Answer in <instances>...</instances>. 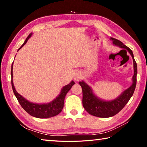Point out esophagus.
<instances>
[{
	"label": "esophagus",
	"mask_w": 147,
	"mask_h": 147,
	"mask_svg": "<svg viewBox=\"0 0 147 147\" xmlns=\"http://www.w3.org/2000/svg\"><path fill=\"white\" fill-rule=\"evenodd\" d=\"M82 74L81 73H80L79 72H78V73H76L75 74V75H74V80L76 81H79L80 80L82 79Z\"/></svg>",
	"instance_id": "esophagus-1"
}]
</instances>
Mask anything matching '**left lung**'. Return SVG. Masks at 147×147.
<instances>
[{"label":"left lung","mask_w":147,"mask_h":147,"mask_svg":"<svg viewBox=\"0 0 147 147\" xmlns=\"http://www.w3.org/2000/svg\"><path fill=\"white\" fill-rule=\"evenodd\" d=\"M113 43L115 45L120 47L121 48L126 49L132 57L134 61V74L133 76V83L130 88L124 91L118 98L111 101H104L98 99L93 94L91 89L88 84L84 81L79 82L80 85L82 88V104L84 108L91 115L98 117H110L117 114L123 109L133 95L135 91L137 82V63L134 59V54L131 50L124 45L121 41L115 38H111Z\"/></svg>","instance_id":"left-lung-1"}]
</instances>
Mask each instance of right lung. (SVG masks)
Listing matches in <instances>:
<instances>
[{"mask_svg": "<svg viewBox=\"0 0 147 147\" xmlns=\"http://www.w3.org/2000/svg\"><path fill=\"white\" fill-rule=\"evenodd\" d=\"M32 34H29V36L27 37L25 41L24 42L19 50L22 48L28 41V39L30 38ZM18 50V51H19ZM13 63L11 65V86L13 89L14 94L16 95V98L18 100L19 104H21L24 110L30 115L37 118H49L52 117L56 116L61 112L62 109L64 106V100L66 94L68 93V91L70 90L74 82L72 81L71 82L64 86L63 89H61L60 94H59L58 96H57L56 99L50 102L49 104H34L30 102H28L25 98L23 97L21 94H19L16 91V89L14 88L13 83Z\"/></svg>", "mask_w": 147, "mask_h": 147, "instance_id": "obj_1", "label": "right lung"}]
</instances>
